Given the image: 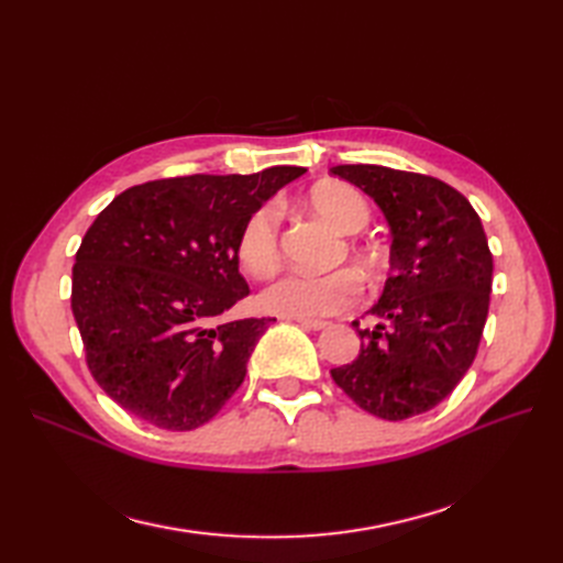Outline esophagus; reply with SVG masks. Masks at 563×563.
<instances>
[{"label": "esophagus", "instance_id": "34e87169", "mask_svg": "<svg viewBox=\"0 0 563 563\" xmlns=\"http://www.w3.org/2000/svg\"><path fill=\"white\" fill-rule=\"evenodd\" d=\"M294 321L298 323V327L308 329V331H321L323 327H329V321H323V319H300V317H296Z\"/></svg>", "mask_w": 563, "mask_h": 563}]
</instances>
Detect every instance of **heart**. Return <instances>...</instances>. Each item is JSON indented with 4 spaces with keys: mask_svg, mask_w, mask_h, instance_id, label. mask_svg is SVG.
I'll return each mask as SVG.
<instances>
[{
    "mask_svg": "<svg viewBox=\"0 0 563 563\" xmlns=\"http://www.w3.org/2000/svg\"><path fill=\"white\" fill-rule=\"evenodd\" d=\"M308 207L329 223L338 234H356L371 220L368 203L360 190L347 183H319L308 192ZM282 213L277 203H261L255 207L236 234V258L253 277L265 279L275 275L282 263ZM350 258L360 265L366 275L376 272L380 258L368 246H345ZM362 284L350 269H335L329 275H291L279 277L261 294V305L267 312L284 317H329L350 310L360 300Z\"/></svg>",
    "mask_w": 563,
    "mask_h": 563,
    "instance_id": "1",
    "label": "heart"
}]
</instances>
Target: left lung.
Listing matches in <instances>:
<instances>
[{
    "label": "left lung",
    "instance_id": "1",
    "mask_svg": "<svg viewBox=\"0 0 563 563\" xmlns=\"http://www.w3.org/2000/svg\"><path fill=\"white\" fill-rule=\"evenodd\" d=\"M378 203L391 230L380 300L360 329V356L331 368L335 385L371 416L404 420L444 401L472 366L488 314L493 255L472 203L444 180L376 164H340Z\"/></svg>",
    "mask_w": 563,
    "mask_h": 563
}]
</instances>
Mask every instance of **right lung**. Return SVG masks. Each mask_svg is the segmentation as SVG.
<instances>
[{"label":"right lung","instance_id":"right-lung-1","mask_svg":"<svg viewBox=\"0 0 563 563\" xmlns=\"http://www.w3.org/2000/svg\"><path fill=\"white\" fill-rule=\"evenodd\" d=\"M302 166L133 185L98 213L75 255L73 314L106 395L159 430L209 422L244 383L272 317L228 321L249 296L236 234Z\"/></svg>","mask_w":563,"mask_h":563}]
</instances>
